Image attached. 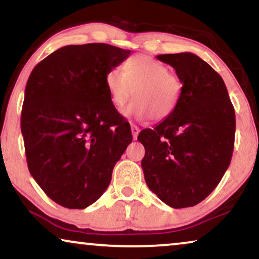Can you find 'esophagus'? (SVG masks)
Returning a JSON list of instances; mask_svg holds the SVG:
<instances>
[{"mask_svg":"<svg viewBox=\"0 0 259 259\" xmlns=\"http://www.w3.org/2000/svg\"><path fill=\"white\" fill-rule=\"evenodd\" d=\"M131 127H132V136H133V139L134 140H137V138H138V134H139V132H140V128L139 127H138L137 125H131Z\"/></svg>","mask_w":259,"mask_h":259,"instance_id":"34e87169","label":"esophagus"}]
</instances>
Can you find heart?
<instances>
[{
	"label": "heart",
	"mask_w": 259,
	"mask_h": 259,
	"mask_svg": "<svg viewBox=\"0 0 259 259\" xmlns=\"http://www.w3.org/2000/svg\"><path fill=\"white\" fill-rule=\"evenodd\" d=\"M106 87L116 109L122 111L133 94L137 100L126 114L164 121L171 116L179 102L182 82L165 63L147 55H136L123 66L106 74Z\"/></svg>",
	"instance_id": "1"
}]
</instances>
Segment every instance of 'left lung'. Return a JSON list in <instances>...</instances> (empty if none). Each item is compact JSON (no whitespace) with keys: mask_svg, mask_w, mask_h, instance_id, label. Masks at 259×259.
Listing matches in <instances>:
<instances>
[{"mask_svg":"<svg viewBox=\"0 0 259 259\" xmlns=\"http://www.w3.org/2000/svg\"><path fill=\"white\" fill-rule=\"evenodd\" d=\"M157 58L176 69L183 87L171 116L138 136L145 147L144 177L168 206H194L217 187L231 161L235 108L222 76L199 56Z\"/></svg>","mask_w":259,"mask_h":259,"instance_id":"1","label":"left lung"}]
</instances>
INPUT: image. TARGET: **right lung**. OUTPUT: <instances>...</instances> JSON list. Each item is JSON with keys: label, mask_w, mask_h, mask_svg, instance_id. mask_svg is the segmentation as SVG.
Segmentation results:
<instances>
[{"label": "right lung", "mask_w": 259, "mask_h": 259, "mask_svg": "<svg viewBox=\"0 0 259 259\" xmlns=\"http://www.w3.org/2000/svg\"><path fill=\"white\" fill-rule=\"evenodd\" d=\"M130 54L106 44L65 46L38 62L27 81L21 132L28 169L63 207L97 201L132 143L130 122L112 105L105 82Z\"/></svg>", "instance_id": "obj_1"}]
</instances>
